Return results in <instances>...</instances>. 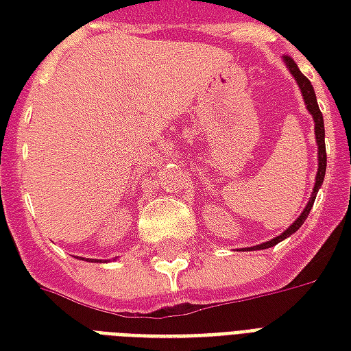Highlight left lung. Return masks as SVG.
Masks as SVG:
<instances>
[{"label": "left lung", "instance_id": "left-lung-1", "mask_svg": "<svg viewBox=\"0 0 351 351\" xmlns=\"http://www.w3.org/2000/svg\"><path fill=\"white\" fill-rule=\"evenodd\" d=\"M284 64H286L287 71L293 75L295 82H297V86L301 90L302 93V99H304V105H306V110H308L312 118H314V133H316V145H317V173H316V182H314V188H312V195H310L308 203L306 206L302 208V213L299 214V218L289 226V228L284 231V233H280L278 237H274L271 241H267L263 244H256V246H252L248 250H265V248H271L274 244L282 243L284 239L287 237H291L297 231V229L301 228L304 220L308 218L310 210H312V205H314V201H316L317 190L322 188V184H324L325 178V169H327V154H325V128H324V116H322V110L317 107V99H316V92H314V88L310 84V80L299 71V67L295 64L291 58L284 56Z\"/></svg>", "mask_w": 351, "mask_h": 351}]
</instances>
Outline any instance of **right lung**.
<instances>
[{
    "label": "right lung",
    "mask_w": 351,
    "mask_h": 351,
    "mask_svg": "<svg viewBox=\"0 0 351 351\" xmlns=\"http://www.w3.org/2000/svg\"><path fill=\"white\" fill-rule=\"evenodd\" d=\"M82 259H84V258H82ZM86 261H88V259H86Z\"/></svg>",
    "instance_id": "obj_1"
}]
</instances>
